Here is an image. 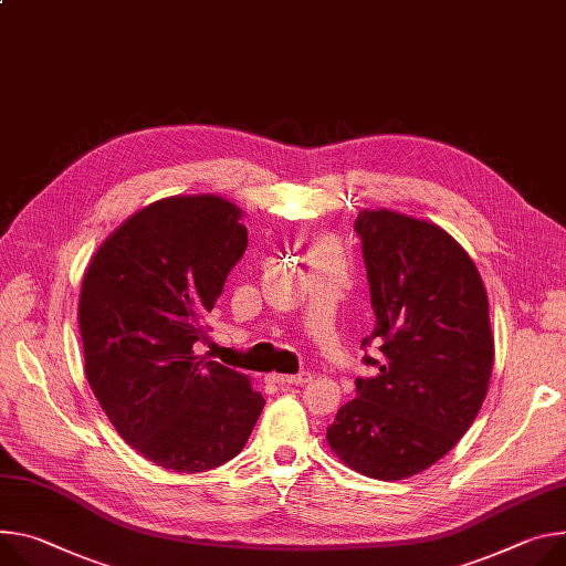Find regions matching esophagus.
Returning <instances> with one entry per match:
<instances>
[{"mask_svg":"<svg viewBox=\"0 0 566 566\" xmlns=\"http://www.w3.org/2000/svg\"><path fill=\"white\" fill-rule=\"evenodd\" d=\"M273 379L280 386H304L312 381V373H300V375H273Z\"/></svg>","mask_w":566,"mask_h":566,"instance_id":"esophagus-1","label":"esophagus"}]
</instances>
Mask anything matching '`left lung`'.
<instances>
[{
    "instance_id": "left-lung-1",
    "label": "left lung",
    "mask_w": 566,
    "mask_h": 566,
    "mask_svg": "<svg viewBox=\"0 0 566 566\" xmlns=\"http://www.w3.org/2000/svg\"><path fill=\"white\" fill-rule=\"evenodd\" d=\"M377 325L361 345H379L373 379L327 427L340 462L377 481L429 470L468 433L488 395L494 336L490 304L472 256L447 230L395 210H361Z\"/></svg>"
}]
</instances>
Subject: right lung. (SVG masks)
<instances>
[{"instance_id":"obj_1","label":"right lung","mask_w":566,"mask_h":566,"mask_svg":"<svg viewBox=\"0 0 566 566\" xmlns=\"http://www.w3.org/2000/svg\"><path fill=\"white\" fill-rule=\"evenodd\" d=\"M241 217L217 193L160 198L111 232L83 275L87 384L117 433L165 470L223 465L262 416L248 375L193 352L248 245Z\"/></svg>"}]
</instances>
